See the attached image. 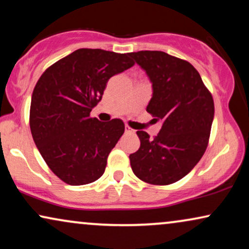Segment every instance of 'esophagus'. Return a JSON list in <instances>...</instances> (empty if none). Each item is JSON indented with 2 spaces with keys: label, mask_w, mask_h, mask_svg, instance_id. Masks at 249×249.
I'll return each instance as SVG.
<instances>
[{
  "label": "esophagus",
  "mask_w": 249,
  "mask_h": 249,
  "mask_svg": "<svg viewBox=\"0 0 249 249\" xmlns=\"http://www.w3.org/2000/svg\"><path fill=\"white\" fill-rule=\"evenodd\" d=\"M124 131H125V134H134L135 132L134 129H131L129 125H124Z\"/></svg>",
  "instance_id": "1"
}]
</instances>
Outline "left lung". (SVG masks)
I'll return each instance as SVG.
<instances>
[{"instance_id": "1", "label": "left lung", "mask_w": 249, "mask_h": 249, "mask_svg": "<svg viewBox=\"0 0 249 249\" xmlns=\"http://www.w3.org/2000/svg\"><path fill=\"white\" fill-rule=\"evenodd\" d=\"M129 56L145 71L153 95L146 111L162 121L158 136L138 130L141 147L129 156L132 172L152 185H170L192 171L209 142L214 102L198 71L161 51Z\"/></svg>"}]
</instances>
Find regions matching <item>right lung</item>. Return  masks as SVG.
Instances as JSON below:
<instances>
[{
  "mask_svg": "<svg viewBox=\"0 0 249 249\" xmlns=\"http://www.w3.org/2000/svg\"><path fill=\"white\" fill-rule=\"evenodd\" d=\"M134 64L129 53L79 49L51 66L37 81L30 130L44 161L62 181L87 185L104 173L124 124L120 119L101 122L89 114L108 79Z\"/></svg>",
  "mask_w": 249,
  "mask_h": 249,
  "instance_id": "obj_1",
  "label": "right lung"
}]
</instances>
